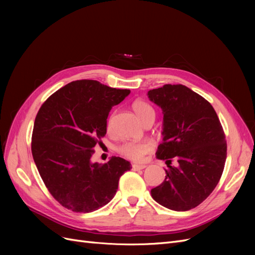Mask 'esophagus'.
I'll return each instance as SVG.
<instances>
[{
	"mask_svg": "<svg viewBox=\"0 0 255 255\" xmlns=\"http://www.w3.org/2000/svg\"><path fill=\"white\" fill-rule=\"evenodd\" d=\"M145 167H146L145 165H137V164L132 165L133 170H142V169H144Z\"/></svg>",
	"mask_w": 255,
	"mask_h": 255,
	"instance_id": "obj_1",
	"label": "esophagus"
}]
</instances>
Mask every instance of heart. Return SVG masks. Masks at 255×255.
Wrapping results in <instances>:
<instances>
[{"label":"heart","mask_w":255,"mask_h":255,"mask_svg":"<svg viewBox=\"0 0 255 255\" xmlns=\"http://www.w3.org/2000/svg\"><path fill=\"white\" fill-rule=\"evenodd\" d=\"M133 111L137 115V117L140 119V121L143 123L144 121L149 119H155V111L153 107L141 100H137L132 105ZM113 118L109 120L107 123V128L111 129L112 128ZM153 149V143L149 140L144 141H128L121 144L118 148V152L122 156H125L128 159L139 161L143 158L145 154H148Z\"/></svg>","instance_id":"obj_1"}]
</instances>
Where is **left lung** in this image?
I'll return each mask as SVG.
<instances>
[{
  "label": "left lung",
  "mask_w": 255,
  "mask_h": 255,
  "mask_svg": "<svg viewBox=\"0 0 255 255\" xmlns=\"http://www.w3.org/2000/svg\"><path fill=\"white\" fill-rule=\"evenodd\" d=\"M148 98L163 111V142L156 157L168 167L165 181L151 189V196L169 210L189 211L212 194L225 168L221 123L211 103L184 85H164L149 90Z\"/></svg>",
  "instance_id": "obj_1"
}]
</instances>
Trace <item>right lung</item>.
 Wrapping results in <instances>:
<instances>
[{
	"instance_id": "right-lung-1",
	"label": "right lung",
	"mask_w": 255,
	"mask_h": 255,
	"mask_svg": "<svg viewBox=\"0 0 255 255\" xmlns=\"http://www.w3.org/2000/svg\"><path fill=\"white\" fill-rule=\"evenodd\" d=\"M98 81L67 84L38 112L32 136L36 167L51 195L68 210L90 213L106 205L118 189L129 161L113 156L91 163L95 145L106 134L113 106L129 95Z\"/></svg>"
}]
</instances>
